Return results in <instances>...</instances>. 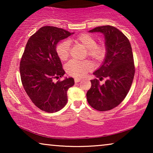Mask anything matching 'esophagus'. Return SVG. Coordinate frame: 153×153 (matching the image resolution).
I'll return each instance as SVG.
<instances>
[{"instance_id":"obj_1","label":"esophagus","mask_w":153,"mask_h":153,"mask_svg":"<svg viewBox=\"0 0 153 153\" xmlns=\"http://www.w3.org/2000/svg\"><path fill=\"white\" fill-rule=\"evenodd\" d=\"M81 81V79H80V78H75V79H74L75 83H78V82H79V81Z\"/></svg>"}]
</instances>
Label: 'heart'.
<instances>
[{
	"label": "heart",
	"instance_id": "heart-1",
	"mask_svg": "<svg viewBox=\"0 0 153 153\" xmlns=\"http://www.w3.org/2000/svg\"><path fill=\"white\" fill-rule=\"evenodd\" d=\"M77 43L83 45L87 49V55L96 61L103 60L106 53V49L104 44H97V39L89 33H81L75 39ZM58 58L62 61L68 59L70 53V43L67 39L58 44L56 48ZM93 64L91 60H71L66 65V70L69 74L75 77H83L93 70Z\"/></svg>",
	"mask_w": 153,
	"mask_h": 153
}]
</instances>
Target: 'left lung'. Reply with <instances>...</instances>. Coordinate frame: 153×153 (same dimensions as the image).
<instances>
[{
    "label": "left lung",
    "mask_w": 153,
    "mask_h": 153,
    "mask_svg": "<svg viewBox=\"0 0 153 153\" xmlns=\"http://www.w3.org/2000/svg\"><path fill=\"white\" fill-rule=\"evenodd\" d=\"M105 36L106 55L102 65L93 74L91 87L86 93L88 104L95 109L106 111L118 106L129 93L134 76L135 67L129 39L111 26L96 27L89 31ZM107 79L101 85L99 81Z\"/></svg>",
    "instance_id": "obj_1"
}]
</instances>
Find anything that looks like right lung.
Segmentation results:
<instances>
[{
	"mask_svg": "<svg viewBox=\"0 0 153 153\" xmlns=\"http://www.w3.org/2000/svg\"><path fill=\"white\" fill-rule=\"evenodd\" d=\"M72 33L54 26H43L28 39L20 61L21 80L25 91L33 103L45 112H57L68 102L67 91L74 84V79L63 81L56 45Z\"/></svg>",
	"mask_w": 153,
	"mask_h": 153,
	"instance_id": "add662e5",
	"label": "right lung"
}]
</instances>
